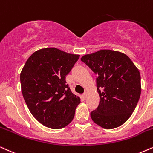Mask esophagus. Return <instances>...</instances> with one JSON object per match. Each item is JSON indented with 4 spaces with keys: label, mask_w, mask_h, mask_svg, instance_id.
Segmentation results:
<instances>
[{
    "label": "esophagus",
    "mask_w": 153,
    "mask_h": 153,
    "mask_svg": "<svg viewBox=\"0 0 153 153\" xmlns=\"http://www.w3.org/2000/svg\"><path fill=\"white\" fill-rule=\"evenodd\" d=\"M82 96H83V97L85 98H85H87V91L84 92V94H83Z\"/></svg>",
    "instance_id": "1"
}]
</instances>
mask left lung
<instances>
[{
  "instance_id": "left-lung-1",
  "label": "left lung",
  "mask_w": 153,
  "mask_h": 153,
  "mask_svg": "<svg viewBox=\"0 0 153 153\" xmlns=\"http://www.w3.org/2000/svg\"><path fill=\"white\" fill-rule=\"evenodd\" d=\"M81 61L97 75L99 104L91 112L92 120L103 129H114L130 117L141 91L140 72L125 54L100 50L85 54Z\"/></svg>"
}]
</instances>
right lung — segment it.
I'll use <instances>...</instances> for the list:
<instances>
[{
  "label": "right lung",
  "mask_w": 153,
  "mask_h": 153,
  "mask_svg": "<svg viewBox=\"0 0 153 153\" xmlns=\"http://www.w3.org/2000/svg\"><path fill=\"white\" fill-rule=\"evenodd\" d=\"M79 54L55 48L40 49L28 59L20 73L24 101L30 113L42 125L54 129L70 124L80 98L66 84Z\"/></svg>",
  "instance_id": "obj_1"
}]
</instances>
